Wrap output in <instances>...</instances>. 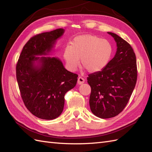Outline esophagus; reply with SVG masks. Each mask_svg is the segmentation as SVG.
<instances>
[{
	"label": "esophagus",
	"mask_w": 152,
	"mask_h": 152,
	"mask_svg": "<svg viewBox=\"0 0 152 152\" xmlns=\"http://www.w3.org/2000/svg\"><path fill=\"white\" fill-rule=\"evenodd\" d=\"M84 82H85V80L82 77L80 76L78 77V79H77V83H78L79 85H81V84H83Z\"/></svg>",
	"instance_id": "34e87169"
}]
</instances>
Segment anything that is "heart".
<instances>
[{
    "instance_id": "heart-1",
    "label": "heart",
    "mask_w": 152,
    "mask_h": 152,
    "mask_svg": "<svg viewBox=\"0 0 152 152\" xmlns=\"http://www.w3.org/2000/svg\"><path fill=\"white\" fill-rule=\"evenodd\" d=\"M113 49L105 39L91 34L76 37L65 47L64 59L69 71H75L80 64L89 72L102 71L109 63Z\"/></svg>"
}]
</instances>
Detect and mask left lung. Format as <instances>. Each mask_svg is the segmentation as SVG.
Wrapping results in <instances>:
<instances>
[{
  "instance_id": "obj_1",
  "label": "left lung",
  "mask_w": 152,
  "mask_h": 152,
  "mask_svg": "<svg viewBox=\"0 0 152 152\" xmlns=\"http://www.w3.org/2000/svg\"><path fill=\"white\" fill-rule=\"evenodd\" d=\"M116 42L114 57L105 68L91 74L89 104L92 112L102 119L118 115L126 107L135 88L137 71L136 57L131 45L115 33L108 32Z\"/></svg>"
}]
</instances>
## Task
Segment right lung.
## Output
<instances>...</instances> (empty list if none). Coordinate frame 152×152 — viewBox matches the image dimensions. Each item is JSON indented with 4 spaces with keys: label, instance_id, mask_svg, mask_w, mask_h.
Masks as SVG:
<instances>
[{
    "label": "right lung",
    "instance_id": "obj_1",
    "mask_svg": "<svg viewBox=\"0 0 152 152\" xmlns=\"http://www.w3.org/2000/svg\"><path fill=\"white\" fill-rule=\"evenodd\" d=\"M65 29L60 28L32 37L23 48L16 67L23 102L37 118L52 120L63 112L65 93L76 86L77 76L65 69L57 57L49 55Z\"/></svg>",
    "mask_w": 152,
    "mask_h": 152
}]
</instances>
